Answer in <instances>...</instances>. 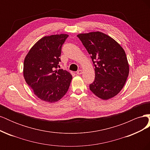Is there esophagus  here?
<instances>
[{"instance_id": "1", "label": "esophagus", "mask_w": 150, "mask_h": 150, "mask_svg": "<svg viewBox=\"0 0 150 150\" xmlns=\"http://www.w3.org/2000/svg\"><path fill=\"white\" fill-rule=\"evenodd\" d=\"M83 73V71H82V70H78V71H77L76 72V74H78V75H81V74H82Z\"/></svg>"}]
</instances>
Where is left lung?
Masks as SVG:
<instances>
[{"label": "left lung", "mask_w": 150, "mask_h": 150, "mask_svg": "<svg viewBox=\"0 0 150 150\" xmlns=\"http://www.w3.org/2000/svg\"><path fill=\"white\" fill-rule=\"evenodd\" d=\"M77 36L91 55L94 66L95 79L89 85L90 90L103 100L116 96L129 74L124 49L110 36L99 31Z\"/></svg>", "instance_id": "left-lung-1"}]
</instances>
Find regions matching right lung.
I'll return each instance as SVG.
<instances>
[{
	"label": "right lung",
	"instance_id": "1",
	"mask_svg": "<svg viewBox=\"0 0 150 150\" xmlns=\"http://www.w3.org/2000/svg\"><path fill=\"white\" fill-rule=\"evenodd\" d=\"M68 36L65 34L45 36L31 47L25 57V82L35 96L44 101H58L69 88L72 75L67 71L57 69L61 62L62 46Z\"/></svg>",
	"mask_w": 150,
	"mask_h": 150
}]
</instances>
